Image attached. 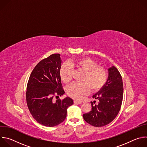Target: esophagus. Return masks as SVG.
Wrapping results in <instances>:
<instances>
[{
  "mask_svg": "<svg viewBox=\"0 0 147 147\" xmlns=\"http://www.w3.org/2000/svg\"><path fill=\"white\" fill-rule=\"evenodd\" d=\"M74 103H77V104H81L82 102L81 101H78V100H74Z\"/></svg>",
  "mask_w": 147,
  "mask_h": 147,
  "instance_id": "esophagus-1",
  "label": "esophagus"
}]
</instances>
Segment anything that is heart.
Here are the masks:
<instances>
[{
    "mask_svg": "<svg viewBox=\"0 0 147 147\" xmlns=\"http://www.w3.org/2000/svg\"><path fill=\"white\" fill-rule=\"evenodd\" d=\"M84 73L81 83H74L67 88V94L76 100H81L90 90L93 92L99 91L105 84L108 79L107 70L89 57L79 59L63 65L60 69V77L62 82L68 84L73 79V69Z\"/></svg>",
    "mask_w": 147,
    "mask_h": 147,
    "instance_id": "1",
    "label": "heart"
}]
</instances>
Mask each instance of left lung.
I'll use <instances>...</instances> for the list:
<instances>
[{"label": "left lung", "mask_w": 147, "mask_h": 147, "mask_svg": "<svg viewBox=\"0 0 147 147\" xmlns=\"http://www.w3.org/2000/svg\"><path fill=\"white\" fill-rule=\"evenodd\" d=\"M123 85L118 70L112 66L108 69V78L105 84L92 98L98 103L91 102V111L83 115V118L94 127H102L112 121L119 113L123 100Z\"/></svg>", "instance_id": "1"}]
</instances>
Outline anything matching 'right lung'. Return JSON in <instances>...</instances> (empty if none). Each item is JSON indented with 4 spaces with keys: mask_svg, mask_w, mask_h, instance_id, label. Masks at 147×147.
Instances as JSON below:
<instances>
[{
    "mask_svg": "<svg viewBox=\"0 0 147 147\" xmlns=\"http://www.w3.org/2000/svg\"><path fill=\"white\" fill-rule=\"evenodd\" d=\"M61 63L58 53L42 60L33 69L27 86L28 109L38 123L47 127H54L63 121L67 109L73 104L69 97L59 98L65 94L59 74Z\"/></svg>",
    "mask_w": 147,
    "mask_h": 147,
    "instance_id": "obj_1",
    "label": "right lung"
}]
</instances>
